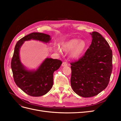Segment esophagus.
<instances>
[{"mask_svg": "<svg viewBox=\"0 0 121 121\" xmlns=\"http://www.w3.org/2000/svg\"><path fill=\"white\" fill-rule=\"evenodd\" d=\"M67 65H68V63L66 61H64L63 63H62V65H61L62 67H65V66H67Z\"/></svg>", "mask_w": 121, "mask_h": 121, "instance_id": "1", "label": "esophagus"}]
</instances>
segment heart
Returning a JSON list of instances; mask_svg holds the SVG:
<instances>
[{
    "label": "heart",
    "mask_w": 121,
    "mask_h": 121,
    "mask_svg": "<svg viewBox=\"0 0 121 121\" xmlns=\"http://www.w3.org/2000/svg\"><path fill=\"white\" fill-rule=\"evenodd\" d=\"M87 43L84 40H80L78 39L73 38L64 42L61 45V49L64 52H71V56L76 59L81 57L86 48ZM57 52L60 53L61 49L59 47L56 48Z\"/></svg>",
    "instance_id": "1"
}]
</instances>
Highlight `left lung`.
<instances>
[{"label":"left lung","instance_id":"obj_1","mask_svg":"<svg viewBox=\"0 0 121 121\" xmlns=\"http://www.w3.org/2000/svg\"><path fill=\"white\" fill-rule=\"evenodd\" d=\"M92 42L84 56L71 63V85L84 97L95 96L108 86L112 70V53L108 42L97 32L90 33Z\"/></svg>","mask_w":121,"mask_h":121}]
</instances>
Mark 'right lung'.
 Wrapping results in <instances>:
<instances>
[{"label": "right lung", "mask_w": 121, "mask_h": 121, "mask_svg": "<svg viewBox=\"0 0 121 121\" xmlns=\"http://www.w3.org/2000/svg\"><path fill=\"white\" fill-rule=\"evenodd\" d=\"M31 39L48 43L51 38L47 34L34 32L19 40L14 47L11 68L14 81L21 90L29 95L41 96L46 94L52 88L53 73L59 69L62 61L47 58L36 71L28 70L21 63L19 52L24 42Z\"/></svg>", "instance_id": "add662e5"}]
</instances>
